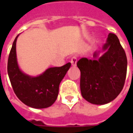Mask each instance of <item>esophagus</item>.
Instances as JSON below:
<instances>
[{
  "label": "esophagus",
  "mask_w": 133,
  "mask_h": 133,
  "mask_svg": "<svg viewBox=\"0 0 133 133\" xmlns=\"http://www.w3.org/2000/svg\"><path fill=\"white\" fill-rule=\"evenodd\" d=\"M77 61H78V58H77V56H72L71 60H70V63L72 64V66H75L76 65V63H77Z\"/></svg>",
  "instance_id": "esophagus-1"
}]
</instances>
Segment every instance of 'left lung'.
<instances>
[{
	"label": "left lung",
	"mask_w": 133,
	"mask_h": 133,
	"mask_svg": "<svg viewBox=\"0 0 133 133\" xmlns=\"http://www.w3.org/2000/svg\"><path fill=\"white\" fill-rule=\"evenodd\" d=\"M103 50L106 52L99 58L95 52L94 60L82 58L77 63L82 96L95 105H104L117 98L127 74V57L117 35L109 33Z\"/></svg>",
	"instance_id": "left-lung-1"
}]
</instances>
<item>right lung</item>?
<instances>
[{
  "instance_id": "add662e5",
  "label": "right lung",
  "mask_w": 133,
  "mask_h": 133,
  "mask_svg": "<svg viewBox=\"0 0 133 133\" xmlns=\"http://www.w3.org/2000/svg\"><path fill=\"white\" fill-rule=\"evenodd\" d=\"M13 41L8 60V74L16 96L26 105L33 108H46L55 103L59 85L71 65L50 68L38 77H30L19 69L16 59V41Z\"/></svg>"
}]
</instances>
